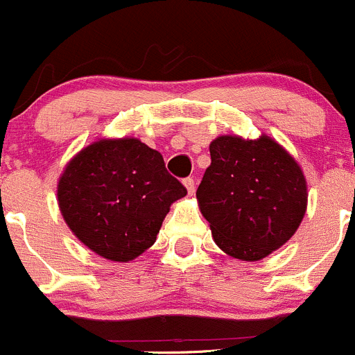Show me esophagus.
I'll list each match as a JSON object with an SVG mask.
<instances>
[{
    "label": "esophagus",
    "instance_id": "1",
    "mask_svg": "<svg viewBox=\"0 0 355 355\" xmlns=\"http://www.w3.org/2000/svg\"><path fill=\"white\" fill-rule=\"evenodd\" d=\"M184 187L187 189V194H189V196L194 194V191H196V182H194V178H191V177L185 178V180H184Z\"/></svg>",
    "mask_w": 355,
    "mask_h": 355
}]
</instances>
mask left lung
<instances>
[{"label":"left lung","mask_w":355,"mask_h":355,"mask_svg":"<svg viewBox=\"0 0 355 355\" xmlns=\"http://www.w3.org/2000/svg\"><path fill=\"white\" fill-rule=\"evenodd\" d=\"M196 198L216 245L241 261H259L292 239L307 209L302 168L270 135H220Z\"/></svg>","instance_id":"8db88e82"}]
</instances>
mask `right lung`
I'll list each match as a JSON object with an SVG mask.
<instances>
[{
	"instance_id": "1",
	"label": "right lung",
	"mask_w": 355,
	"mask_h": 355,
	"mask_svg": "<svg viewBox=\"0 0 355 355\" xmlns=\"http://www.w3.org/2000/svg\"><path fill=\"white\" fill-rule=\"evenodd\" d=\"M56 191L71 234L114 263H128L155 244L170 206L187 194L161 153L135 137L98 139L82 148Z\"/></svg>"
}]
</instances>
